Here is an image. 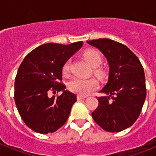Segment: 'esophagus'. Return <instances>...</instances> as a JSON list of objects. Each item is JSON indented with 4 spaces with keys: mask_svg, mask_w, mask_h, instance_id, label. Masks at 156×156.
Returning <instances> with one entry per match:
<instances>
[{
    "mask_svg": "<svg viewBox=\"0 0 156 156\" xmlns=\"http://www.w3.org/2000/svg\"><path fill=\"white\" fill-rule=\"evenodd\" d=\"M85 98H87V96H85V95H80V94L77 95V99H78V100H81V99H84Z\"/></svg>",
    "mask_w": 156,
    "mask_h": 156,
    "instance_id": "1",
    "label": "esophagus"
}]
</instances>
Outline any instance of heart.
Returning <instances> with one entry per match:
<instances>
[{"label": "heart", "instance_id": "1", "mask_svg": "<svg viewBox=\"0 0 156 156\" xmlns=\"http://www.w3.org/2000/svg\"><path fill=\"white\" fill-rule=\"evenodd\" d=\"M83 57L85 59V61L90 65V66L96 68L100 66L101 63V56L98 51L94 50L87 51L83 53ZM70 62L67 61L65 62L62 66V73L63 75H68L69 73ZM95 73L98 75H101L102 71L101 69L95 70ZM98 87V82L95 79L90 78V79H82L80 77H75L73 79L70 80L69 83V88L73 92L79 94L81 95H86L88 93L91 92L92 90H95Z\"/></svg>", "mask_w": 156, "mask_h": 156}]
</instances>
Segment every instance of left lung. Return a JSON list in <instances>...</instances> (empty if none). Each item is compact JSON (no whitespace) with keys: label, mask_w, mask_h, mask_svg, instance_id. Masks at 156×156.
I'll return each instance as SVG.
<instances>
[{"label":"left lung","mask_w":156,"mask_h":156,"mask_svg":"<svg viewBox=\"0 0 156 156\" xmlns=\"http://www.w3.org/2000/svg\"><path fill=\"white\" fill-rule=\"evenodd\" d=\"M97 48L109 65L108 83L101 90L98 106L92 112L94 120L108 132L129 127L140 115L146 98L145 77L138 58L124 44L112 40L87 41Z\"/></svg>","instance_id":"obj_1"}]
</instances>
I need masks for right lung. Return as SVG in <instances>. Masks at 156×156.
<instances>
[{
  "label": "right lung",
  "instance_id": "obj_1",
  "mask_svg": "<svg viewBox=\"0 0 156 156\" xmlns=\"http://www.w3.org/2000/svg\"><path fill=\"white\" fill-rule=\"evenodd\" d=\"M82 45L83 41L68 45L44 44L22 62L15 82V101L23 120L34 131L53 133L68 119L76 95L65 90L62 66ZM50 90L63 93L49 98Z\"/></svg>",
  "mask_w": 156,
  "mask_h": 156
}]
</instances>
